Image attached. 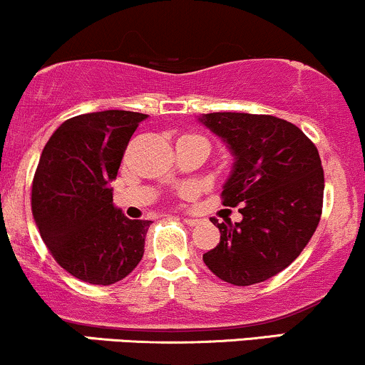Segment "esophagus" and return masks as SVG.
<instances>
[{
  "label": "esophagus",
  "instance_id": "34e87169",
  "mask_svg": "<svg viewBox=\"0 0 365 365\" xmlns=\"http://www.w3.org/2000/svg\"><path fill=\"white\" fill-rule=\"evenodd\" d=\"M183 223L188 226H195L200 223V220H195V217H183Z\"/></svg>",
  "mask_w": 365,
  "mask_h": 365
}]
</instances>
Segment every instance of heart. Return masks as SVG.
Returning a JSON list of instances; mask_svg holds the SVG:
<instances>
[{
    "mask_svg": "<svg viewBox=\"0 0 365 365\" xmlns=\"http://www.w3.org/2000/svg\"><path fill=\"white\" fill-rule=\"evenodd\" d=\"M182 139L183 140H197V142H204V144H207V140L204 139V137H199V135H183Z\"/></svg>",
    "mask_w": 365,
    "mask_h": 365,
    "instance_id": "1",
    "label": "heart"
}]
</instances>
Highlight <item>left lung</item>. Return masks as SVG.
<instances>
[{"label":"left lung","mask_w":365,"mask_h":365,"mask_svg":"<svg viewBox=\"0 0 365 365\" xmlns=\"http://www.w3.org/2000/svg\"><path fill=\"white\" fill-rule=\"evenodd\" d=\"M233 156L223 204L240 223H212L220 244L202 255L217 278L237 287L278 274L309 244L322 211L324 173L316 145L290 121L250 113H207L197 118Z\"/></svg>","instance_id":"obj_1"}]
</instances>
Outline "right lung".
<instances>
[{
	"mask_svg": "<svg viewBox=\"0 0 365 365\" xmlns=\"http://www.w3.org/2000/svg\"><path fill=\"white\" fill-rule=\"evenodd\" d=\"M148 115L106 110L63 121L41 154L32 215L56 262L91 284L128 276L144 255L150 221L128 220L108 183Z\"/></svg>",
	"mask_w": 365,
	"mask_h": 365,
	"instance_id": "add662e5",
	"label": "right lung"
}]
</instances>
